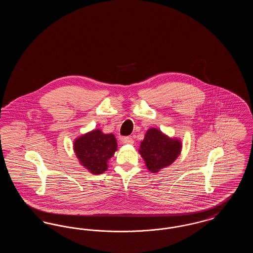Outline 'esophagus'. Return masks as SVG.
I'll return each instance as SVG.
<instances>
[{
    "label": "esophagus",
    "instance_id": "esophagus-1",
    "mask_svg": "<svg viewBox=\"0 0 253 253\" xmlns=\"http://www.w3.org/2000/svg\"><path fill=\"white\" fill-rule=\"evenodd\" d=\"M122 143L123 144H133V139L131 136H125L122 138Z\"/></svg>",
    "mask_w": 253,
    "mask_h": 253
}]
</instances>
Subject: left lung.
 Returning <instances> with one entry per match:
<instances>
[{"label":"left lung","mask_w":253,"mask_h":253,"mask_svg":"<svg viewBox=\"0 0 253 253\" xmlns=\"http://www.w3.org/2000/svg\"><path fill=\"white\" fill-rule=\"evenodd\" d=\"M181 149L179 138L169 137L157 128H151L145 133L138 151L147 169L157 173L174 162L180 155Z\"/></svg>","instance_id":"obj_1"}]
</instances>
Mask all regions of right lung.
Segmentation results:
<instances>
[{
	"label": "right lung",
	"instance_id": "1",
	"mask_svg": "<svg viewBox=\"0 0 253 253\" xmlns=\"http://www.w3.org/2000/svg\"><path fill=\"white\" fill-rule=\"evenodd\" d=\"M73 148L80 164L97 175L107 170L108 160L118 151V143L113 133L96 129L77 137Z\"/></svg>",
	"mask_w": 253,
	"mask_h": 253
}]
</instances>
